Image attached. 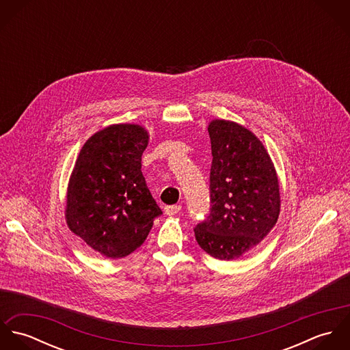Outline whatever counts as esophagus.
<instances>
[{"label": "esophagus", "mask_w": 350, "mask_h": 350, "mask_svg": "<svg viewBox=\"0 0 350 350\" xmlns=\"http://www.w3.org/2000/svg\"><path fill=\"white\" fill-rule=\"evenodd\" d=\"M180 210H182L180 204H171V206L164 207V211H165L167 215H176Z\"/></svg>", "instance_id": "34e87169"}]
</instances>
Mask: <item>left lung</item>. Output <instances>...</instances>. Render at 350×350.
Returning a JSON list of instances; mask_svg holds the SVG:
<instances>
[{
  "label": "left lung",
  "instance_id": "8db88e82",
  "mask_svg": "<svg viewBox=\"0 0 350 350\" xmlns=\"http://www.w3.org/2000/svg\"><path fill=\"white\" fill-rule=\"evenodd\" d=\"M211 142L210 214L194 228L207 254L233 260L256 247L280 211L279 182L262 143L247 128L225 120L208 124Z\"/></svg>",
  "mask_w": 350,
  "mask_h": 350
}]
</instances>
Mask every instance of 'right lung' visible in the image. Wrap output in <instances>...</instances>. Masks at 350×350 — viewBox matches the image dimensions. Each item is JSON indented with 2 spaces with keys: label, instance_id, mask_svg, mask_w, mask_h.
Returning <instances> with one entry per match:
<instances>
[{
  "label": "right lung",
  "instance_id": "1",
  "mask_svg": "<svg viewBox=\"0 0 350 350\" xmlns=\"http://www.w3.org/2000/svg\"><path fill=\"white\" fill-rule=\"evenodd\" d=\"M148 139L140 125H110L85 143L75 161L67 189V225L106 257L121 258L142 247L161 214L142 172Z\"/></svg>",
  "mask_w": 350,
  "mask_h": 350
}]
</instances>
